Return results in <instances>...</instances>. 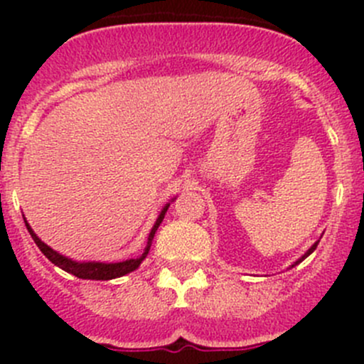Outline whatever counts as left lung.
I'll use <instances>...</instances> for the list:
<instances>
[{"instance_id": "obj_1", "label": "left lung", "mask_w": 364, "mask_h": 364, "mask_svg": "<svg viewBox=\"0 0 364 364\" xmlns=\"http://www.w3.org/2000/svg\"><path fill=\"white\" fill-rule=\"evenodd\" d=\"M317 245H318V241H315V243H314V245H311V247H310V248H308V252H306V253H304V255H303V257H301V259H297L294 264H292V267H294V266H296V264L303 262V260H304V259H306V257H308V255H310V253H311V252H314V250H315V248H317Z\"/></svg>"}]
</instances>
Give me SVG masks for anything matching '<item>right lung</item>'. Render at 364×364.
Listing matches in <instances>:
<instances>
[{
    "label": "right lung",
    "mask_w": 364,
    "mask_h": 364,
    "mask_svg": "<svg viewBox=\"0 0 364 364\" xmlns=\"http://www.w3.org/2000/svg\"><path fill=\"white\" fill-rule=\"evenodd\" d=\"M167 209H168V204L164 205V209L160 211L159 218H156L155 225H153L151 232H149V236H148V245H146L144 253H142L141 257H137V259H128V260H123V262H77V260L68 259V257L61 255V253H58L50 247H47V245L43 243V241L40 240L35 232H33V229L29 227V223L26 222V220L24 222H26V227H28V232L31 234L33 241L36 243V247L40 248V252H42L43 255H46L47 259L54 264V266L61 267L63 271H67V273L73 274V277H77V278H82V280H112V278L124 277V274L132 273V271H135L139 266H141V262L146 259V255L149 253V248H151V243H153V237H155L156 229L160 227V223H161V220H164Z\"/></svg>",
    "instance_id": "1"
}]
</instances>
